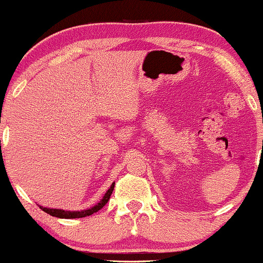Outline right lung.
<instances>
[{"mask_svg":"<svg viewBox=\"0 0 263 263\" xmlns=\"http://www.w3.org/2000/svg\"><path fill=\"white\" fill-rule=\"evenodd\" d=\"M114 187H115V183H112L110 185V188L108 189L107 193L104 194V197L101 201L98 202V204H96L93 208H89L87 210H81V211H66V210H62V209H49V208H43V206H40V209H41L42 211L47 212L48 215L51 216H54V217H58V218H81V217H86V216H91L92 214H95V212H97L101 210V209L104 206L107 202L109 201V199H110V195L112 191H114Z\"/></svg>","mask_w":263,"mask_h":263,"instance_id":"add662e5","label":"right lung"}]
</instances>
